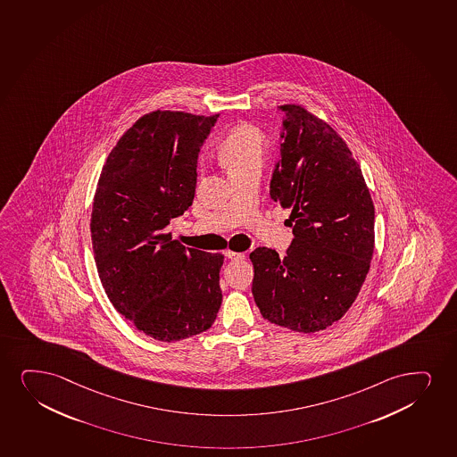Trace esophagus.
Wrapping results in <instances>:
<instances>
[{"instance_id":"1","label":"esophagus","mask_w":457,"mask_h":457,"mask_svg":"<svg viewBox=\"0 0 457 457\" xmlns=\"http://www.w3.org/2000/svg\"><path fill=\"white\" fill-rule=\"evenodd\" d=\"M225 255H226V257H228V259H231V260L245 259V253H236V251H231V249H226Z\"/></svg>"}]
</instances>
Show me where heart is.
I'll list each match as a JSON object with an SVG mask.
<instances>
[{
  "label": "heart",
  "mask_w": 457,
  "mask_h": 457,
  "mask_svg": "<svg viewBox=\"0 0 457 457\" xmlns=\"http://www.w3.org/2000/svg\"><path fill=\"white\" fill-rule=\"evenodd\" d=\"M265 134L253 124L240 123L226 132L217 147V155L226 170H242L262 164L265 155Z\"/></svg>",
  "instance_id": "b5f03b06"
}]
</instances>
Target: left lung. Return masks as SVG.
Instances as JSON below:
<instances>
[{"mask_svg":"<svg viewBox=\"0 0 457 457\" xmlns=\"http://www.w3.org/2000/svg\"><path fill=\"white\" fill-rule=\"evenodd\" d=\"M287 113L270 198L291 209L294 240L249 253L262 316L297 333L340 320L359 295L374 253V204L361 166L337 132L303 104Z\"/></svg>","mask_w":457,"mask_h":457,"instance_id":"1","label":"left lung"}]
</instances>
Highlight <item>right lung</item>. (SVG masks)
<instances>
[{
    "label": "right lung",
    "mask_w": 457,
    "mask_h": 457,
    "mask_svg": "<svg viewBox=\"0 0 457 457\" xmlns=\"http://www.w3.org/2000/svg\"><path fill=\"white\" fill-rule=\"evenodd\" d=\"M217 117L145 113L96 183L90 237L98 277L113 308L160 342L204 333L220 310L225 255L185 249L163 232L192 204L198 153Z\"/></svg>",
    "instance_id": "add662e5"
}]
</instances>
